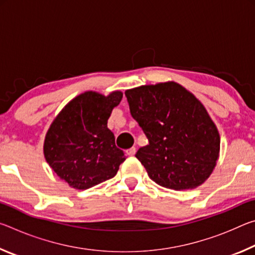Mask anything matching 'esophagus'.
<instances>
[{"mask_svg":"<svg viewBox=\"0 0 255 255\" xmlns=\"http://www.w3.org/2000/svg\"><path fill=\"white\" fill-rule=\"evenodd\" d=\"M127 154L129 155V156H133V155L136 154V148L135 147H131V148L127 149Z\"/></svg>","mask_w":255,"mask_h":255,"instance_id":"esophagus-1","label":"esophagus"}]
</instances>
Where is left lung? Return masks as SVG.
Returning a JSON list of instances; mask_svg holds the SVG:
<instances>
[{
    "instance_id": "1",
    "label": "left lung",
    "mask_w": 255,
    "mask_h": 255,
    "mask_svg": "<svg viewBox=\"0 0 255 255\" xmlns=\"http://www.w3.org/2000/svg\"><path fill=\"white\" fill-rule=\"evenodd\" d=\"M125 94L132 118L148 139L136 157L149 178L173 190L204 183L221 148L217 127L204 105L175 82L141 85Z\"/></svg>"
}]
</instances>
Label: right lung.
<instances>
[{
	"instance_id": "1",
	"label": "right lung",
	"mask_w": 255,
	"mask_h": 255,
	"mask_svg": "<svg viewBox=\"0 0 255 255\" xmlns=\"http://www.w3.org/2000/svg\"><path fill=\"white\" fill-rule=\"evenodd\" d=\"M123 99L88 91L63 108L46 133L44 155L60 179L79 190L92 188L117 174L126 156L108 128L111 111Z\"/></svg>"
}]
</instances>
